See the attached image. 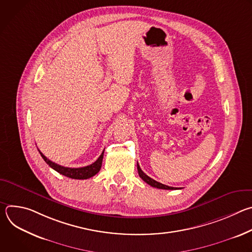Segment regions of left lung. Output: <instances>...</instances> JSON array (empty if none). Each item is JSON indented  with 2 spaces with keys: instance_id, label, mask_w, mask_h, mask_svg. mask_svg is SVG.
Returning a JSON list of instances; mask_svg holds the SVG:
<instances>
[{
  "instance_id": "obj_1",
  "label": "left lung",
  "mask_w": 252,
  "mask_h": 252,
  "mask_svg": "<svg viewBox=\"0 0 252 252\" xmlns=\"http://www.w3.org/2000/svg\"><path fill=\"white\" fill-rule=\"evenodd\" d=\"M136 165H137V171H138V175L140 176V178L142 179L143 182H146L148 185L152 186L153 188H157V189H177L176 188H172V187L164 186V185H162V184H160V183H158V182L155 181V179H153L152 177L148 176V175H147L145 172H143V171L141 170V168L139 167L138 163H136Z\"/></svg>"
}]
</instances>
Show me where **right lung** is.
<instances>
[{
  "label": "right lung",
  "mask_w": 252,
  "mask_h": 252,
  "mask_svg": "<svg viewBox=\"0 0 252 252\" xmlns=\"http://www.w3.org/2000/svg\"><path fill=\"white\" fill-rule=\"evenodd\" d=\"M39 153L41 154L44 160L53 169H55L59 173L64 175L66 177H69V178H74V179H87V178H90V177L94 176V174H96L99 171V169L101 167V163H102L104 151L101 153L99 158L94 163H92L90 165H87V166H84V167H78V168H71V167H65V166L60 165L56 162H53L49 158H47L40 151H39Z\"/></svg>",
  "instance_id": "right-lung-1"
}]
</instances>
